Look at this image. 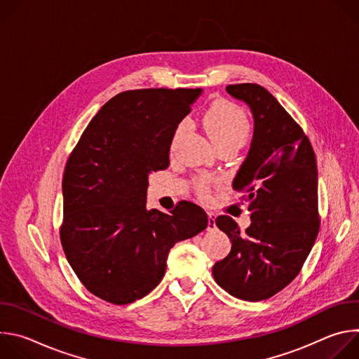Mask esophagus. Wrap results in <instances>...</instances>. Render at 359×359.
Instances as JSON below:
<instances>
[{"label": "esophagus", "instance_id": "1", "mask_svg": "<svg viewBox=\"0 0 359 359\" xmlns=\"http://www.w3.org/2000/svg\"><path fill=\"white\" fill-rule=\"evenodd\" d=\"M208 216H209V223H208V230L209 231H213V230H216V216L213 215V213H208Z\"/></svg>", "mask_w": 359, "mask_h": 359}]
</instances>
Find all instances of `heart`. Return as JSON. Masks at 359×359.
<instances>
[{"label": "heart", "instance_id": "1", "mask_svg": "<svg viewBox=\"0 0 359 359\" xmlns=\"http://www.w3.org/2000/svg\"><path fill=\"white\" fill-rule=\"evenodd\" d=\"M204 126H206V130L217 149L227 144L241 146L247 140L251 130V125L245 112L230 100H220L217 104L212 105L206 115H204ZM184 129V122H179L175 126L170 142L172 147H175ZM196 186L201 194L209 193V180L200 179L197 180Z\"/></svg>", "mask_w": 359, "mask_h": 359}]
</instances>
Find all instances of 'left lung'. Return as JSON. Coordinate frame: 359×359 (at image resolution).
<instances>
[{"mask_svg": "<svg viewBox=\"0 0 359 359\" xmlns=\"http://www.w3.org/2000/svg\"><path fill=\"white\" fill-rule=\"evenodd\" d=\"M226 90L254 118L248 155L233 180L248 203L251 224L240 233L230 216L216 219L231 250L212 273L233 297L262 301L298 276L318 236L317 161L310 139L266 88L237 83Z\"/></svg>", "mask_w": 359, "mask_h": 359, "instance_id": "1", "label": "left lung"}]
</instances>
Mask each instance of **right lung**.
Instances as JSON below:
<instances>
[{
  "mask_svg": "<svg viewBox=\"0 0 359 359\" xmlns=\"http://www.w3.org/2000/svg\"><path fill=\"white\" fill-rule=\"evenodd\" d=\"M201 89L126 90L100 108L68 158L64 179L62 248L93 295L130 304L166 273L170 248L208 227L190 201L170 213L146 208L147 176L169 168L175 126Z\"/></svg>",
  "mask_w": 359,
  "mask_h": 359,
  "instance_id": "obj_1",
  "label": "right lung"
}]
</instances>
